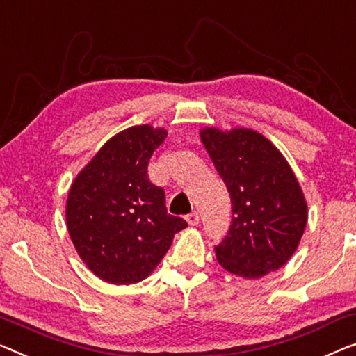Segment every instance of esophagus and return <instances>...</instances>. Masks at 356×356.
I'll return each mask as SVG.
<instances>
[{
    "label": "esophagus",
    "mask_w": 356,
    "mask_h": 356,
    "mask_svg": "<svg viewBox=\"0 0 356 356\" xmlns=\"http://www.w3.org/2000/svg\"><path fill=\"white\" fill-rule=\"evenodd\" d=\"M185 219H187L188 225H192V227L200 224V216H198V212H192V214H188L187 217H185Z\"/></svg>",
    "instance_id": "obj_1"
}]
</instances>
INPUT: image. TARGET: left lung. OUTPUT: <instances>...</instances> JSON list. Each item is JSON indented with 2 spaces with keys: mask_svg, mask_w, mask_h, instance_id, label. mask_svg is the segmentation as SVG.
I'll return each instance as SVG.
<instances>
[{
  "mask_svg": "<svg viewBox=\"0 0 356 356\" xmlns=\"http://www.w3.org/2000/svg\"><path fill=\"white\" fill-rule=\"evenodd\" d=\"M201 142L224 180L233 219L216 257L227 272L256 280L289 261L309 209L293 169L267 137L246 127H204Z\"/></svg>",
  "mask_w": 356,
  "mask_h": 356,
  "instance_id": "left-lung-1",
  "label": "left lung"
}]
</instances>
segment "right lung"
I'll return each mask as SVG.
<instances>
[{
    "mask_svg": "<svg viewBox=\"0 0 356 356\" xmlns=\"http://www.w3.org/2000/svg\"><path fill=\"white\" fill-rule=\"evenodd\" d=\"M168 131L132 126L104 144L73 180L67 198V229L78 256L102 281L132 284L145 280L187 227L168 214L164 190L147 174L153 152Z\"/></svg>",
    "mask_w": 356,
    "mask_h": 356,
    "instance_id": "right-lung-1",
    "label": "right lung"
}]
</instances>
